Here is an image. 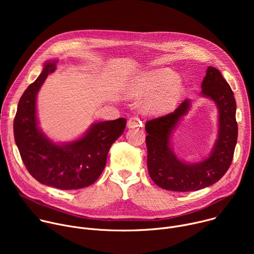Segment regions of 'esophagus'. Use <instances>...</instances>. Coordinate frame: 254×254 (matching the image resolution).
Listing matches in <instances>:
<instances>
[{"label": "esophagus", "mask_w": 254, "mask_h": 254, "mask_svg": "<svg viewBox=\"0 0 254 254\" xmlns=\"http://www.w3.org/2000/svg\"><path fill=\"white\" fill-rule=\"evenodd\" d=\"M142 123L137 119V118H130L127 121V127L132 128V127H141Z\"/></svg>", "instance_id": "34e87169"}]
</instances>
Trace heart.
<instances>
[{"mask_svg": "<svg viewBox=\"0 0 254 254\" xmlns=\"http://www.w3.org/2000/svg\"><path fill=\"white\" fill-rule=\"evenodd\" d=\"M179 76L170 69H157L143 73L129 90L130 95L156 93L148 103V111L164 113L172 108L183 93V87L177 84Z\"/></svg>", "mask_w": 254, "mask_h": 254, "instance_id": "heart-1", "label": "heart"}]
</instances>
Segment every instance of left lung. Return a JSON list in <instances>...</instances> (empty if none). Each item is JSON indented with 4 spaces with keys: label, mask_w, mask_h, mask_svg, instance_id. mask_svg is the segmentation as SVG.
I'll list each match as a JSON object with an SVG mask.
<instances>
[{
    "label": "left lung",
    "mask_w": 254,
    "mask_h": 254,
    "mask_svg": "<svg viewBox=\"0 0 254 254\" xmlns=\"http://www.w3.org/2000/svg\"><path fill=\"white\" fill-rule=\"evenodd\" d=\"M201 95L218 108V135L209 157L199 163L181 161L171 146V135L187 115L191 100L186 99L174 113L146 123L148 171L159 187L176 192L197 191L215 184L229 169L237 141L234 93L218 69L209 66L202 82Z\"/></svg>",
    "instance_id": "obj_1"
}]
</instances>
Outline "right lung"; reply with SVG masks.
<instances>
[{
    "instance_id": "1",
    "label": "right lung",
    "mask_w": 254,
    "mask_h": 254,
    "mask_svg": "<svg viewBox=\"0 0 254 254\" xmlns=\"http://www.w3.org/2000/svg\"><path fill=\"white\" fill-rule=\"evenodd\" d=\"M57 60L45 63L41 74L24 91L14 120V136L30 175L41 184L61 190L90 186L106 164L112 144L123 134L127 120L94 123L79 138L53 142L38 127L36 99Z\"/></svg>"
}]
</instances>
